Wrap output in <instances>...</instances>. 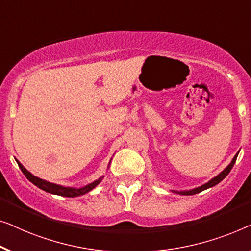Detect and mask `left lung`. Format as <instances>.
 <instances>
[{"instance_id": "obj_1", "label": "left lung", "mask_w": 251, "mask_h": 251, "mask_svg": "<svg viewBox=\"0 0 251 251\" xmlns=\"http://www.w3.org/2000/svg\"><path fill=\"white\" fill-rule=\"evenodd\" d=\"M238 154H239V152L235 154L234 158H233L232 161H231V164L228 165L227 167L225 168L223 172L220 173V174H218L217 176H215L214 178H211L209 182L206 183V184L201 185V186H199V188H196V189H193V190H190V191H179V192H177V191H174V192H176V193H179V195H184V196H192V195H196V193H199V192H201V191H203V190L209 189V188H211V186H215L216 184H218V183H220V182L222 181V179H224L225 177H226L228 173L231 172L232 167H233V166H234V164H235L236 158H238Z\"/></svg>"}]
</instances>
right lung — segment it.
<instances>
[{
	"instance_id": "add662e5",
	"label": "right lung",
	"mask_w": 251,
	"mask_h": 251,
	"mask_svg": "<svg viewBox=\"0 0 251 251\" xmlns=\"http://www.w3.org/2000/svg\"><path fill=\"white\" fill-rule=\"evenodd\" d=\"M16 161H17V164H18L19 168L21 169V172H23L25 176H26V177L28 178V181H30L34 185H36L37 188L42 189L43 191L52 193V195H58V196H62V197H68V198H74V197H78V196L85 195V193L90 192L91 190H93L95 186H97L99 183L101 182V179H102V177L99 178V179H97V181H94L93 183H91V184L85 185V186H83V188H79V189L65 188V186L54 184V183H50V182L45 181V179L36 177V176H34L33 174H31V173L28 172L27 169L25 168L18 160H16Z\"/></svg>"
}]
</instances>
